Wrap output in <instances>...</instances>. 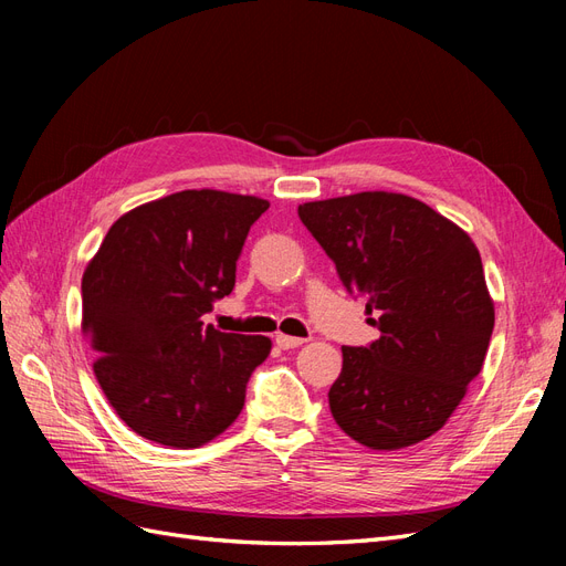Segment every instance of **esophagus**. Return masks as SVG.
Returning a JSON list of instances; mask_svg holds the SVG:
<instances>
[{
    "mask_svg": "<svg viewBox=\"0 0 566 566\" xmlns=\"http://www.w3.org/2000/svg\"><path fill=\"white\" fill-rule=\"evenodd\" d=\"M276 345H279L281 349H295V347L304 345V339H302V337H293V335L279 333V335H276Z\"/></svg>",
    "mask_w": 566,
    "mask_h": 566,
    "instance_id": "1",
    "label": "esophagus"
}]
</instances>
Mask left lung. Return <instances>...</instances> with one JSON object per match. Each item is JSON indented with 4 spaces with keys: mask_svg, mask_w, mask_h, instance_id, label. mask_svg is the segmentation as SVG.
I'll return each instance as SVG.
<instances>
[{
    "mask_svg": "<svg viewBox=\"0 0 566 566\" xmlns=\"http://www.w3.org/2000/svg\"><path fill=\"white\" fill-rule=\"evenodd\" d=\"M342 285L380 337L342 347L335 422L375 451L441 430L484 366L493 302L472 238L416 198L366 191L300 205Z\"/></svg>",
    "mask_w": 566,
    "mask_h": 566,
    "instance_id": "left-lung-1",
    "label": "left lung"
}]
</instances>
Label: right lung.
<instances>
[{"instance_id": "right-lung-1", "label": "right lung", "mask_w": 566, "mask_h": 566, "mask_svg": "<svg viewBox=\"0 0 566 566\" xmlns=\"http://www.w3.org/2000/svg\"><path fill=\"white\" fill-rule=\"evenodd\" d=\"M269 202L179 191L119 217L82 276V333L96 380L127 427L163 447L198 449L241 416L264 335L202 323L231 295L235 262Z\"/></svg>"}]
</instances>
